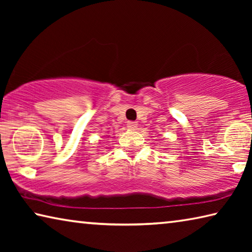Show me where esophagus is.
Instances as JSON below:
<instances>
[{
  "label": "esophagus",
  "instance_id": "1",
  "mask_svg": "<svg viewBox=\"0 0 252 252\" xmlns=\"http://www.w3.org/2000/svg\"><path fill=\"white\" fill-rule=\"evenodd\" d=\"M126 126L129 127V129H135V127L138 126V122H135V121H127L126 122Z\"/></svg>",
  "mask_w": 252,
  "mask_h": 252
}]
</instances>
